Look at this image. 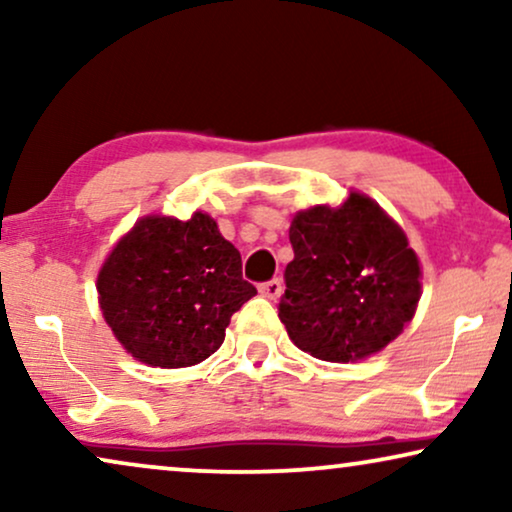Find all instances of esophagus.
I'll return each instance as SVG.
<instances>
[{
  "label": "esophagus",
  "instance_id": "1",
  "mask_svg": "<svg viewBox=\"0 0 512 512\" xmlns=\"http://www.w3.org/2000/svg\"><path fill=\"white\" fill-rule=\"evenodd\" d=\"M258 291H261V296H265V298H270V300H277L279 296H282V291H284V284H282V279H270V282H263V284H258Z\"/></svg>",
  "mask_w": 512,
  "mask_h": 512
}]
</instances>
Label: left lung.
I'll return each mask as SVG.
<instances>
[{
	"instance_id": "8db88e82",
	"label": "left lung",
	"mask_w": 512,
	"mask_h": 512,
	"mask_svg": "<svg viewBox=\"0 0 512 512\" xmlns=\"http://www.w3.org/2000/svg\"><path fill=\"white\" fill-rule=\"evenodd\" d=\"M293 261L279 319L314 359L349 363L377 354L403 333L422 296V270L408 237L368 195L293 216Z\"/></svg>"
}]
</instances>
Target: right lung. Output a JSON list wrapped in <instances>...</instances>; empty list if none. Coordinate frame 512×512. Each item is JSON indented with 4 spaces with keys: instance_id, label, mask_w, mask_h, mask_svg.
<instances>
[{
    "instance_id": "add662e5",
    "label": "right lung",
    "mask_w": 512,
    "mask_h": 512,
    "mask_svg": "<svg viewBox=\"0 0 512 512\" xmlns=\"http://www.w3.org/2000/svg\"><path fill=\"white\" fill-rule=\"evenodd\" d=\"M104 319L137 361L186 368L223 345L230 317L256 296L212 216H144L97 275Z\"/></svg>"
}]
</instances>
